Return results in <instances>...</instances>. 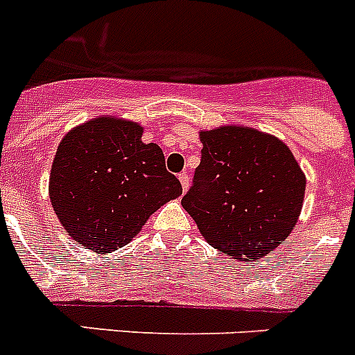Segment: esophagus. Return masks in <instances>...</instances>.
Here are the masks:
<instances>
[{
	"label": "esophagus",
	"mask_w": 355,
	"mask_h": 355,
	"mask_svg": "<svg viewBox=\"0 0 355 355\" xmlns=\"http://www.w3.org/2000/svg\"><path fill=\"white\" fill-rule=\"evenodd\" d=\"M180 181H181V187H183V192H187L188 187H190V178H188V174H180Z\"/></svg>",
	"instance_id": "34e87169"
}]
</instances>
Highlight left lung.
<instances>
[{
  "instance_id": "left-lung-1",
  "label": "left lung",
  "mask_w": 355,
  "mask_h": 355,
  "mask_svg": "<svg viewBox=\"0 0 355 355\" xmlns=\"http://www.w3.org/2000/svg\"><path fill=\"white\" fill-rule=\"evenodd\" d=\"M199 139L200 165L181 205L209 245L258 261L299 222L306 175L283 140L250 126L200 130Z\"/></svg>"
}]
</instances>
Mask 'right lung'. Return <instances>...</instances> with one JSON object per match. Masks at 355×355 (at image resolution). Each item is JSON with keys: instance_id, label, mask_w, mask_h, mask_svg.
Listing matches in <instances>:
<instances>
[{"instance_id": "1", "label": "right lung", "mask_w": 355, "mask_h": 355, "mask_svg": "<svg viewBox=\"0 0 355 355\" xmlns=\"http://www.w3.org/2000/svg\"><path fill=\"white\" fill-rule=\"evenodd\" d=\"M142 135L139 122L99 115L58 144L49 200L65 233L97 254L130 243L156 209L183 193L163 150Z\"/></svg>"}]
</instances>
